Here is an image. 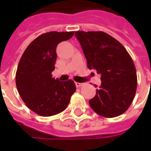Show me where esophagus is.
<instances>
[{
	"mask_svg": "<svg viewBox=\"0 0 151 151\" xmlns=\"http://www.w3.org/2000/svg\"><path fill=\"white\" fill-rule=\"evenodd\" d=\"M75 84H76V86L77 88L81 87V86H82V85H84V83H79V82H75Z\"/></svg>",
	"mask_w": 151,
	"mask_h": 151,
	"instance_id": "obj_1",
	"label": "esophagus"
}]
</instances>
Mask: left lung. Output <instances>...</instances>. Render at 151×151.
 Segmentation results:
<instances>
[{
	"mask_svg": "<svg viewBox=\"0 0 151 151\" xmlns=\"http://www.w3.org/2000/svg\"><path fill=\"white\" fill-rule=\"evenodd\" d=\"M88 68L101 76V85L89 105L101 116L121 115L132 103L137 89V74L132 59L116 39L104 32L77 31Z\"/></svg>",
	"mask_w": 151,
	"mask_h": 151,
	"instance_id": "obj_1",
	"label": "left lung"
}]
</instances>
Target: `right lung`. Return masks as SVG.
Returning <instances> with one entry per match:
<instances>
[{
    "mask_svg": "<svg viewBox=\"0 0 151 151\" xmlns=\"http://www.w3.org/2000/svg\"><path fill=\"white\" fill-rule=\"evenodd\" d=\"M74 32L44 33L29 44L19 63L16 85L26 106L41 116L63 111L76 91L74 82L52 77L58 44L71 38Z\"/></svg>",
    "mask_w": 151,
    "mask_h": 151,
    "instance_id": "1",
    "label": "right lung"
}]
</instances>
